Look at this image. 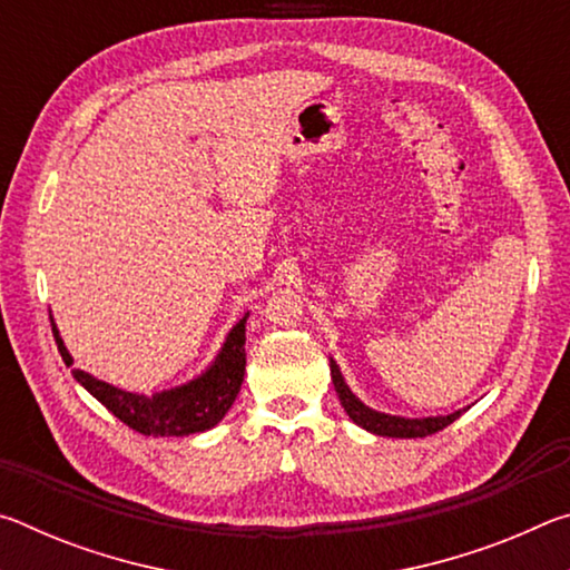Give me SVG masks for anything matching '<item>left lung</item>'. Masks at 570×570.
<instances>
[{
  "label": "left lung",
  "mask_w": 570,
  "mask_h": 570,
  "mask_svg": "<svg viewBox=\"0 0 570 570\" xmlns=\"http://www.w3.org/2000/svg\"><path fill=\"white\" fill-rule=\"evenodd\" d=\"M332 366V382H334V390L340 394V402L344 412L350 414V417L360 424V428L374 432V435H382V438H428V435H435V432L445 430L450 422H455L460 417V412H452L448 417H424V420H407V417H394V414H384V412H374L366 407L364 402H360L352 394V390L344 384V377L340 372V366H336L334 360H330Z\"/></svg>",
  "instance_id": "8db88e82"
}]
</instances>
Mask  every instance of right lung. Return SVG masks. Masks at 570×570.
<instances>
[{"label":"right lung","instance_id":"obj_1","mask_svg":"<svg viewBox=\"0 0 570 570\" xmlns=\"http://www.w3.org/2000/svg\"><path fill=\"white\" fill-rule=\"evenodd\" d=\"M52 334L67 366H72V356L65 350L60 332L52 324ZM246 316L234 330H230L224 350L216 356L206 374L193 380L183 387L158 392L153 397L146 394H132L112 387L108 382L90 377L88 372L72 370L75 380L88 390L95 400L102 402L115 417L128 424L130 430L140 435L153 438H186L193 432L210 430L224 420L236 394L240 390L246 372Z\"/></svg>","mask_w":570,"mask_h":570}]
</instances>
